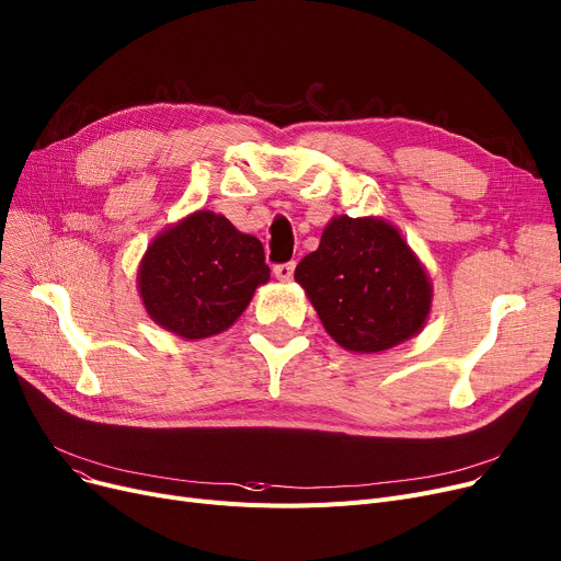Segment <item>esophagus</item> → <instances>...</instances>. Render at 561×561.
<instances>
[{"label":"esophagus","mask_w":561,"mask_h":561,"mask_svg":"<svg viewBox=\"0 0 561 561\" xmlns=\"http://www.w3.org/2000/svg\"><path fill=\"white\" fill-rule=\"evenodd\" d=\"M293 271H296V261H288V263H277L275 268H273V273H275V277H277L279 282H290V277H293Z\"/></svg>","instance_id":"esophagus-1"}]
</instances>
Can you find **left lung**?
<instances>
[{
	"mask_svg": "<svg viewBox=\"0 0 561 561\" xmlns=\"http://www.w3.org/2000/svg\"><path fill=\"white\" fill-rule=\"evenodd\" d=\"M296 282L328 334L345 350L381 352L416 336L432 307V284L400 231L381 218L336 216Z\"/></svg>",
	"mask_w": 561,
	"mask_h": 561,
	"instance_id": "8db88e82",
	"label": "left lung"
}]
</instances>
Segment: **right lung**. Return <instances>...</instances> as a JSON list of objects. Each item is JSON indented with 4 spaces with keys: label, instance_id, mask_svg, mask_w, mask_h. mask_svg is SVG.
I'll return each mask as SVG.
<instances>
[{
    "label": "right lung",
    "instance_id": "1",
    "mask_svg": "<svg viewBox=\"0 0 561 561\" xmlns=\"http://www.w3.org/2000/svg\"><path fill=\"white\" fill-rule=\"evenodd\" d=\"M268 279L256 236L214 211H195L163 229L138 268L145 311L159 328L188 341L229 330Z\"/></svg>",
    "mask_w": 561,
    "mask_h": 561
}]
</instances>
